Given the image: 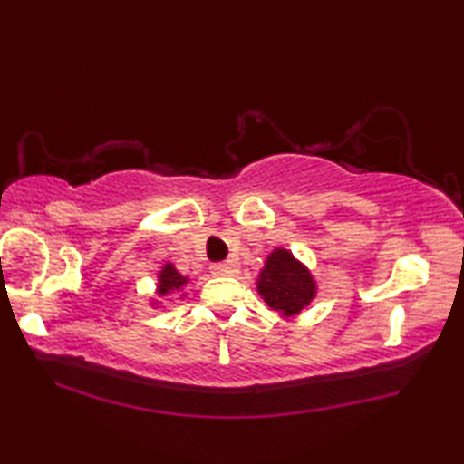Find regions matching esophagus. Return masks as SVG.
<instances>
[{
	"label": "esophagus",
	"instance_id": "obj_1",
	"mask_svg": "<svg viewBox=\"0 0 464 464\" xmlns=\"http://www.w3.org/2000/svg\"><path fill=\"white\" fill-rule=\"evenodd\" d=\"M210 272H213V276H233V274L237 272V266H235L233 262L213 264L210 266Z\"/></svg>",
	"mask_w": 464,
	"mask_h": 464
}]
</instances>
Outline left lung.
Returning <instances> with one entry per match:
<instances>
[{
    "instance_id": "1",
    "label": "left lung",
    "mask_w": 464,
    "mask_h": 464,
    "mask_svg": "<svg viewBox=\"0 0 464 464\" xmlns=\"http://www.w3.org/2000/svg\"><path fill=\"white\" fill-rule=\"evenodd\" d=\"M256 288L280 317L301 315L317 296V282L311 270L285 247H276L266 257Z\"/></svg>"
}]
</instances>
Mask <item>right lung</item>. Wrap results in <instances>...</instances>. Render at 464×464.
<instances>
[{"instance_id": "right-lung-1", "label": "right lung", "mask_w": 464, "mask_h": 464, "mask_svg": "<svg viewBox=\"0 0 464 464\" xmlns=\"http://www.w3.org/2000/svg\"><path fill=\"white\" fill-rule=\"evenodd\" d=\"M188 280H190V278L182 276V274L176 270V266L168 262V264L161 266L160 274H157V290H155V293L160 296L179 293V290H184V286L188 285ZM182 298H184V295H182ZM151 304H157V301H153Z\"/></svg>"}]
</instances>
